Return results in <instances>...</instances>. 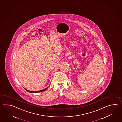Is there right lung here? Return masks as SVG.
Returning a JSON list of instances; mask_svg holds the SVG:
<instances>
[{
  "mask_svg": "<svg viewBox=\"0 0 122 122\" xmlns=\"http://www.w3.org/2000/svg\"><path fill=\"white\" fill-rule=\"evenodd\" d=\"M48 87H49V86H48L47 88H45L44 90H40V91H29V90H27V89H26V88H24V89L26 90V91L28 92H30V93H36V92H42L45 91V90L47 89V88H48Z\"/></svg>",
  "mask_w": 122,
  "mask_h": 122,
  "instance_id": "obj_1",
  "label": "right lung"
}]
</instances>
